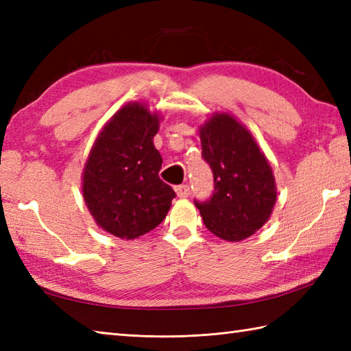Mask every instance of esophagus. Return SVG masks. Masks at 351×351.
Here are the masks:
<instances>
[{"mask_svg": "<svg viewBox=\"0 0 351 351\" xmlns=\"http://www.w3.org/2000/svg\"><path fill=\"white\" fill-rule=\"evenodd\" d=\"M175 191L178 197H187L190 195V187L187 184H182V185H176L175 187Z\"/></svg>", "mask_w": 351, "mask_h": 351, "instance_id": "obj_1", "label": "esophagus"}]
</instances>
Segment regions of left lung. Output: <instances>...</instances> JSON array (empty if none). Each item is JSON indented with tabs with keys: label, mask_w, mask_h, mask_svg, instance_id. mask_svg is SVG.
Listing matches in <instances>:
<instances>
[{
	"label": "left lung",
	"mask_w": 351,
	"mask_h": 351,
	"mask_svg": "<svg viewBox=\"0 0 351 351\" xmlns=\"http://www.w3.org/2000/svg\"><path fill=\"white\" fill-rule=\"evenodd\" d=\"M199 132L214 191L195 205L208 230L221 240L241 241L270 219L276 204L273 170L252 134L234 116L215 113Z\"/></svg>",
	"instance_id": "8db88e82"
}]
</instances>
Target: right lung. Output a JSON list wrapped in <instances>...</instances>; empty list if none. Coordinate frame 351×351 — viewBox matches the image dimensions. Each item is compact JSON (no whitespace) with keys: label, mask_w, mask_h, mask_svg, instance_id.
I'll return each mask as SVG.
<instances>
[{"label":"right lung","mask_w":351,"mask_h":351,"mask_svg":"<svg viewBox=\"0 0 351 351\" xmlns=\"http://www.w3.org/2000/svg\"><path fill=\"white\" fill-rule=\"evenodd\" d=\"M160 116L130 102L104 126L83 171L88 211L108 234L132 240L166 219L173 189L160 180L162 158L154 146Z\"/></svg>","instance_id":"obj_1"}]
</instances>
